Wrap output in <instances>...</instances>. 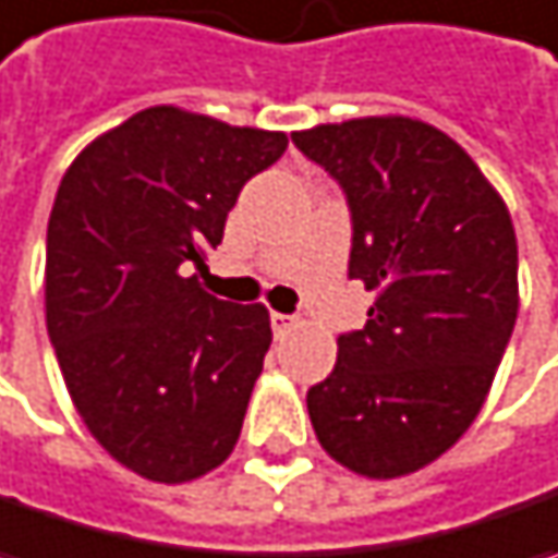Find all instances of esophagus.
I'll return each mask as SVG.
<instances>
[{"label": "esophagus", "instance_id": "esophagus-1", "mask_svg": "<svg viewBox=\"0 0 558 558\" xmlns=\"http://www.w3.org/2000/svg\"><path fill=\"white\" fill-rule=\"evenodd\" d=\"M269 323H272V336H276V339L289 336L294 326H298V323H294V317H289V314H272V317H269Z\"/></svg>", "mask_w": 558, "mask_h": 558}]
</instances>
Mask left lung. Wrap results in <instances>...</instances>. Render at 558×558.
I'll return each instance as SVG.
<instances>
[{"label": "left lung", "instance_id": "left-lung-1", "mask_svg": "<svg viewBox=\"0 0 558 558\" xmlns=\"http://www.w3.org/2000/svg\"><path fill=\"white\" fill-rule=\"evenodd\" d=\"M345 187L349 276L374 304L307 392L329 459L371 481L427 468L487 402L518 317V241L502 194L459 144L411 116L294 131Z\"/></svg>", "mask_w": 558, "mask_h": 558}]
</instances>
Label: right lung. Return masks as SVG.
<instances>
[{
    "label": "right lung",
    "instance_id": "right-lung-1",
    "mask_svg": "<svg viewBox=\"0 0 558 558\" xmlns=\"http://www.w3.org/2000/svg\"><path fill=\"white\" fill-rule=\"evenodd\" d=\"M286 131L150 106L74 156L46 232V329L84 427L154 484L232 456L272 342L264 304H229L197 274L244 182Z\"/></svg>",
    "mask_w": 558,
    "mask_h": 558
}]
</instances>
